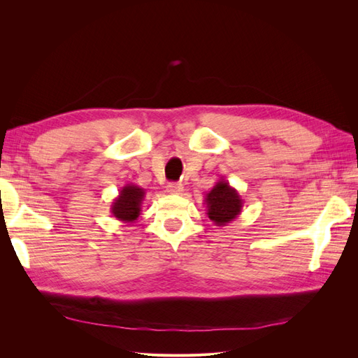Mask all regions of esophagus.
Returning a JSON list of instances; mask_svg holds the SVG:
<instances>
[{
  "instance_id": "obj_1",
  "label": "esophagus",
  "mask_w": 358,
  "mask_h": 358,
  "mask_svg": "<svg viewBox=\"0 0 358 358\" xmlns=\"http://www.w3.org/2000/svg\"><path fill=\"white\" fill-rule=\"evenodd\" d=\"M166 191H167L169 194H182L183 185H182V183H169Z\"/></svg>"
}]
</instances>
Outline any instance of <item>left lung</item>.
Returning <instances> with one entry per match:
<instances>
[{"mask_svg": "<svg viewBox=\"0 0 358 358\" xmlns=\"http://www.w3.org/2000/svg\"><path fill=\"white\" fill-rule=\"evenodd\" d=\"M204 204L208 209L209 220L218 227H224L234 221L243 209L241 194L225 179H220L209 192H206Z\"/></svg>", "mask_w": 358, "mask_h": 358, "instance_id": "obj_1", "label": "left lung"}]
</instances>
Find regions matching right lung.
I'll return each instance as SVG.
<instances>
[{
    "mask_svg": "<svg viewBox=\"0 0 358 358\" xmlns=\"http://www.w3.org/2000/svg\"><path fill=\"white\" fill-rule=\"evenodd\" d=\"M146 191L134 183H127L119 191L117 197L110 204V212L117 221L124 224H134L142 215V204Z\"/></svg>",
    "mask_w": 358,
    "mask_h": 358,
    "instance_id": "add662e5",
    "label": "right lung"
}]
</instances>
